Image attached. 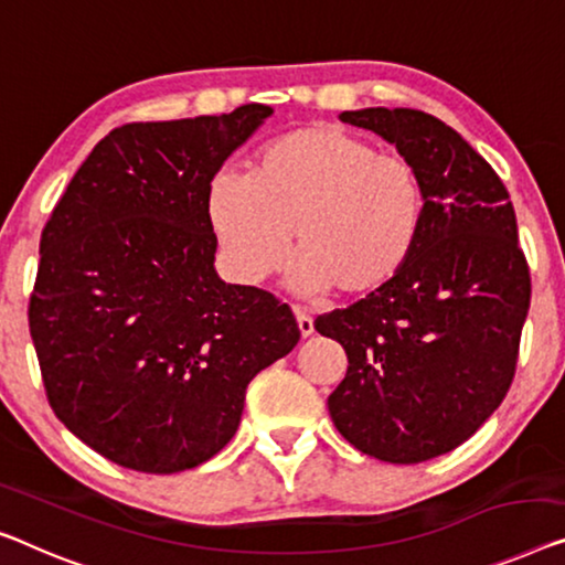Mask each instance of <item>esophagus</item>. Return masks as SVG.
Segmentation results:
<instances>
[{
    "instance_id": "obj_1",
    "label": "esophagus",
    "mask_w": 565,
    "mask_h": 565,
    "mask_svg": "<svg viewBox=\"0 0 565 565\" xmlns=\"http://www.w3.org/2000/svg\"><path fill=\"white\" fill-rule=\"evenodd\" d=\"M294 317H297V324H299L301 337H309L311 332H315V319H311L305 309L294 307Z\"/></svg>"
}]
</instances>
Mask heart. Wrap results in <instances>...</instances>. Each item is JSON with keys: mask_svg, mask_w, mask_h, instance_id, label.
<instances>
[{"mask_svg": "<svg viewBox=\"0 0 565 565\" xmlns=\"http://www.w3.org/2000/svg\"><path fill=\"white\" fill-rule=\"evenodd\" d=\"M207 223L243 284L274 276L291 250L294 286L365 299L398 279L418 246L426 190L406 157L340 126H299L250 159L246 180L210 182Z\"/></svg>", "mask_w": 565, "mask_h": 565, "instance_id": "1", "label": "heart"}]
</instances>
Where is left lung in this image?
<instances>
[{"label": "left lung", "mask_w": 565, "mask_h": 565, "mask_svg": "<svg viewBox=\"0 0 565 565\" xmlns=\"http://www.w3.org/2000/svg\"><path fill=\"white\" fill-rule=\"evenodd\" d=\"M340 119L416 167L426 221L398 279L317 317L348 352L327 408L367 457L418 465L465 444L510 391L530 307L515 210L498 172L436 116L375 106Z\"/></svg>", "instance_id": "obj_1"}]
</instances>
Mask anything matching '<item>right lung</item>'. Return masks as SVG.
Masks as SVG:
<instances>
[{
	"label": "right lung",
	"instance_id": "add662e5",
	"mask_svg": "<svg viewBox=\"0 0 565 565\" xmlns=\"http://www.w3.org/2000/svg\"><path fill=\"white\" fill-rule=\"evenodd\" d=\"M271 106L126 124L73 174L40 238L30 334L50 408L126 469L172 475L238 431L256 373L299 342L291 309L225 284L205 198Z\"/></svg>",
	"mask_w": 565,
	"mask_h": 565
}]
</instances>
